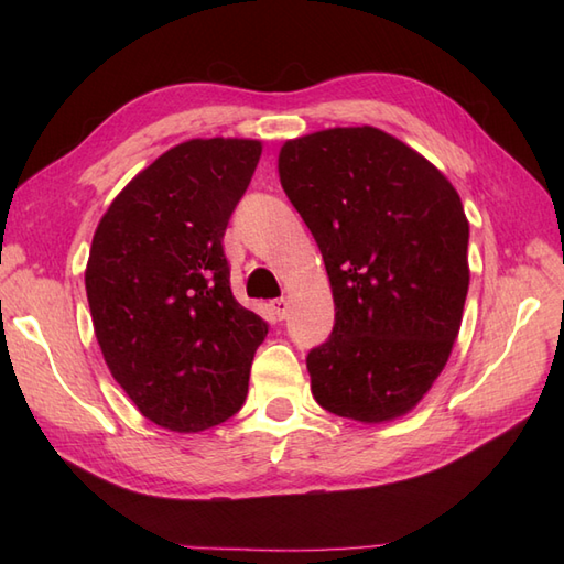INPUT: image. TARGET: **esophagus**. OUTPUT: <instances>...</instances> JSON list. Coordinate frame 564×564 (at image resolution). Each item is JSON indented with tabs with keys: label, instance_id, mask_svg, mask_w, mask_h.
<instances>
[{
	"label": "esophagus",
	"instance_id": "34e87169",
	"mask_svg": "<svg viewBox=\"0 0 564 564\" xmlns=\"http://www.w3.org/2000/svg\"><path fill=\"white\" fill-rule=\"evenodd\" d=\"M271 310L275 317L285 319V315H289V310H291V301L289 297H275V301H271Z\"/></svg>",
	"mask_w": 564,
	"mask_h": 564
}]
</instances>
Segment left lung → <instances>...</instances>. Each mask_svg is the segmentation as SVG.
<instances>
[{"instance_id":"obj_1","label":"left lung","mask_w":564,"mask_h":564,"mask_svg":"<svg viewBox=\"0 0 564 564\" xmlns=\"http://www.w3.org/2000/svg\"><path fill=\"white\" fill-rule=\"evenodd\" d=\"M334 297L332 337L307 354L313 398L364 424L416 406L446 366L470 285L458 191L378 128H329L279 154Z\"/></svg>"}]
</instances>
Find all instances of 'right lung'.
<instances>
[{
    "mask_svg": "<svg viewBox=\"0 0 564 564\" xmlns=\"http://www.w3.org/2000/svg\"><path fill=\"white\" fill-rule=\"evenodd\" d=\"M259 140H186L142 170L94 232L87 301L104 361L142 416L178 434L245 404L269 325L230 289L223 237Z\"/></svg>",
    "mask_w": 564,
    "mask_h": 564,
    "instance_id": "1",
    "label": "right lung"
}]
</instances>
